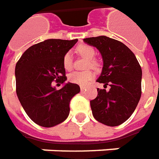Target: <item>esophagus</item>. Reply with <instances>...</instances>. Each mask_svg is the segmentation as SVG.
<instances>
[{
  "instance_id": "obj_1",
  "label": "esophagus",
  "mask_w": 159,
  "mask_h": 159,
  "mask_svg": "<svg viewBox=\"0 0 159 159\" xmlns=\"http://www.w3.org/2000/svg\"><path fill=\"white\" fill-rule=\"evenodd\" d=\"M80 89H81V90H82V91H84V89H86V87H85V86H80Z\"/></svg>"
}]
</instances>
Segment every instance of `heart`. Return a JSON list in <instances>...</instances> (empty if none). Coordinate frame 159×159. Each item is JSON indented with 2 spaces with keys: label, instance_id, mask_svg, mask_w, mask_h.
I'll return each mask as SVG.
<instances>
[{
  "label": "heart",
  "instance_id": "obj_1",
  "mask_svg": "<svg viewBox=\"0 0 159 159\" xmlns=\"http://www.w3.org/2000/svg\"><path fill=\"white\" fill-rule=\"evenodd\" d=\"M76 51L79 53L81 56L88 58L89 61L87 63L88 68H89V67L92 69L98 68V62L97 61V60L94 59V57L96 55V50L94 49L93 47L87 45V44H81L76 48ZM62 65H63V68L66 70H70L72 69L73 59H72V55L70 51L66 52L62 57ZM94 76H95V75L91 70L74 71L69 75L68 78H69V81L73 83V84L84 86L93 79Z\"/></svg>",
  "mask_w": 159,
  "mask_h": 159
}]
</instances>
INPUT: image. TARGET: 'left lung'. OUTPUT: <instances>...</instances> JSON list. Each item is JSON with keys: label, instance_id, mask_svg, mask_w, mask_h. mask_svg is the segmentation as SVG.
Listing matches in <instances>:
<instances>
[{"label": "left lung", "instance_id": "8db88e82", "mask_svg": "<svg viewBox=\"0 0 159 159\" xmlns=\"http://www.w3.org/2000/svg\"><path fill=\"white\" fill-rule=\"evenodd\" d=\"M98 48L103 60L97 82L109 85V90L98 89V97L90 101L96 120L108 126H117L132 115L142 89V69L134 53L117 40L104 35L84 39Z\"/></svg>", "mask_w": 159, "mask_h": 159}]
</instances>
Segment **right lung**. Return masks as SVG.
<instances>
[{
  "label": "right lung",
  "mask_w": 159,
  "mask_h": 159,
  "mask_svg": "<svg viewBox=\"0 0 159 159\" xmlns=\"http://www.w3.org/2000/svg\"><path fill=\"white\" fill-rule=\"evenodd\" d=\"M77 39H48L31 46L16 65V94L27 115L36 125L53 127L70 114V102L80 92L79 85L68 83L60 89L52 82L67 79L62 57Z\"/></svg>",
  "instance_id": "1"
}]
</instances>
